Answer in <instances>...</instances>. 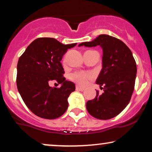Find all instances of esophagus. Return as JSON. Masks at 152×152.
I'll return each mask as SVG.
<instances>
[{
  "instance_id": "esophagus-1",
  "label": "esophagus",
  "mask_w": 152,
  "mask_h": 152,
  "mask_svg": "<svg viewBox=\"0 0 152 152\" xmlns=\"http://www.w3.org/2000/svg\"><path fill=\"white\" fill-rule=\"evenodd\" d=\"M76 90H77V91H84L83 88H81V87H80V86H78L76 87Z\"/></svg>"
}]
</instances>
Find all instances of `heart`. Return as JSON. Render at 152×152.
I'll return each mask as SVG.
<instances>
[{
    "mask_svg": "<svg viewBox=\"0 0 152 152\" xmlns=\"http://www.w3.org/2000/svg\"><path fill=\"white\" fill-rule=\"evenodd\" d=\"M93 74L85 71H76L70 75V79L81 86H84L93 78Z\"/></svg>",
    "mask_w": 152,
    "mask_h": 152,
    "instance_id": "heart-1",
    "label": "heart"
}]
</instances>
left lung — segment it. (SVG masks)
Wrapping results in <instances>:
<instances>
[{
  "label": "left lung",
  "mask_w": 152,
  "mask_h": 152,
  "mask_svg": "<svg viewBox=\"0 0 152 152\" xmlns=\"http://www.w3.org/2000/svg\"><path fill=\"white\" fill-rule=\"evenodd\" d=\"M98 45L103 49V68L96 83L104 92L100 95L97 91L96 98L86 103V108L94 118L109 120L120 114L130 101L137 65L128 47L121 40L107 34H100L93 41L81 43L78 47Z\"/></svg>",
  "instance_id": "left-lung-1"
}]
</instances>
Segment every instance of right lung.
<instances>
[{
	"label": "right lung",
	"mask_w": 152,
	"mask_h": 152,
	"mask_svg": "<svg viewBox=\"0 0 152 152\" xmlns=\"http://www.w3.org/2000/svg\"><path fill=\"white\" fill-rule=\"evenodd\" d=\"M76 43L64 45L54 38H37L27 47L17 66V87L27 107L39 118L56 119L68 108V98L75 84L63 76L61 61L68 49ZM56 80L58 89L49 83Z\"/></svg>",
	"instance_id": "obj_1"
}]
</instances>
